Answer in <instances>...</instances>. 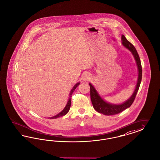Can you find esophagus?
Masks as SVG:
<instances>
[{
	"label": "esophagus",
	"mask_w": 160,
	"mask_h": 160,
	"mask_svg": "<svg viewBox=\"0 0 160 160\" xmlns=\"http://www.w3.org/2000/svg\"><path fill=\"white\" fill-rule=\"evenodd\" d=\"M91 75L90 73H85L83 75V80L84 81H90L91 79Z\"/></svg>",
	"instance_id": "34e87169"
}]
</instances>
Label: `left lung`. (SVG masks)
Segmentation results:
<instances>
[{"label":"left lung","mask_w":160,"mask_h":160,"mask_svg":"<svg viewBox=\"0 0 160 160\" xmlns=\"http://www.w3.org/2000/svg\"><path fill=\"white\" fill-rule=\"evenodd\" d=\"M121 40H122V45L132 52V55L136 60L138 68V72H139L137 85L132 96L129 99L125 101V102L123 103L122 104H113L105 102L104 100L102 99L99 96V94H98L97 91L94 88V87L90 83H89L90 87L91 100L93 108L96 111H98L99 113H103L104 115H113L118 114L119 113L124 111L126 109L128 108L129 107H130L136 96L137 92L139 90V87L142 81V65H141L139 54L135 47L132 45V43H131L125 38L124 35H122Z\"/></svg>","instance_id":"obj_1"}]
</instances>
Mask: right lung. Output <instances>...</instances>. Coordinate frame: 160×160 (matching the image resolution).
<instances>
[{
    "mask_svg": "<svg viewBox=\"0 0 160 160\" xmlns=\"http://www.w3.org/2000/svg\"><path fill=\"white\" fill-rule=\"evenodd\" d=\"M79 83H80L79 82H78V83H77V84H75V85L73 87V88L70 91L69 100H68V103L66 104V107L64 108V109H63L61 112H60L59 113H58L57 115H56V116H54V117H51L50 119H56V118L60 117H62V116H64V115H65L66 114L68 113V112L69 111L70 108V106H71V98H72V94H73V91L76 89V88H77V87L79 85Z\"/></svg>",
    "mask_w": 160,
    "mask_h": 160,
    "instance_id": "obj_1",
    "label": "right lung"
}]
</instances>
